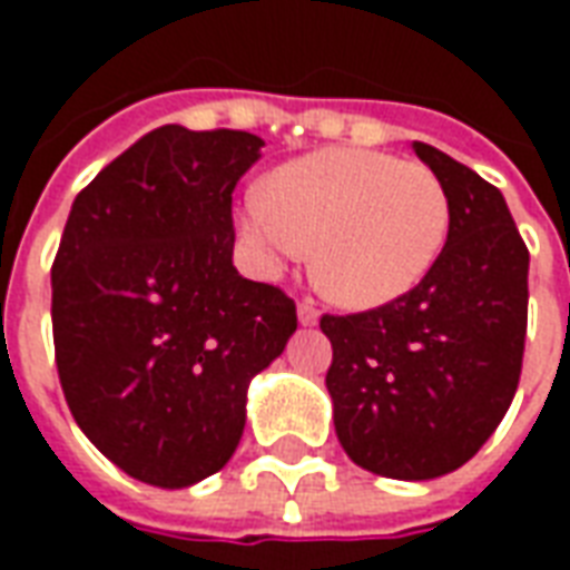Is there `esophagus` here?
I'll list each match as a JSON object with an SVG mask.
<instances>
[{"mask_svg":"<svg viewBox=\"0 0 570 570\" xmlns=\"http://www.w3.org/2000/svg\"><path fill=\"white\" fill-rule=\"evenodd\" d=\"M298 323H302V326H317V321H321V311L314 308V302H308V298H305V302H298Z\"/></svg>","mask_w":570,"mask_h":570,"instance_id":"obj_1","label":"esophagus"}]
</instances>
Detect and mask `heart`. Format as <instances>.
Returning a JSON list of instances; mask_svg holds the SVG:
<instances>
[{
    "instance_id": "b5f03b06",
    "label": "heart",
    "mask_w": 570,
    "mask_h": 570,
    "mask_svg": "<svg viewBox=\"0 0 570 570\" xmlns=\"http://www.w3.org/2000/svg\"><path fill=\"white\" fill-rule=\"evenodd\" d=\"M452 200L428 164L370 149H323L281 164L237 216V237L265 277L308 256L314 284L354 311L396 302L433 272Z\"/></svg>"
}]
</instances>
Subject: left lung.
I'll use <instances>...</instances> for the list:
<instances>
[{"instance_id":"left-lung-1","label":"left lung","mask_w":570,"mask_h":570,"mask_svg":"<svg viewBox=\"0 0 570 570\" xmlns=\"http://www.w3.org/2000/svg\"><path fill=\"white\" fill-rule=\"evenodd\" d=\"M412 149L452 200L433 272L382 308L333 317L326 391L347 458L387 479H436L501 424L522 372L528 247L498 188L428 142Z\"/></svg>"}]
</instances>
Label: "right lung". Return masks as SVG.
<instances>
[{
	"instance_id": "obj_1",
	"label": "right lung",
	"mask_w": 570,
	"mask_h": 570,
	"mask_svg": "<svg viewBox=\"0 0 570 570\" xmlns=\"http://www.w3.org/2000/svg\"><path fill=\"white\" fill-rule=\"evenodd\" d=\"M262 146L247 130L164 125L81 188L60 237L51 323L69 412L158 489L228 464L249 382L296 333L293 298L232 262V191Z\"/></svg>"
}]
</instances>
